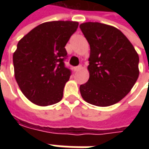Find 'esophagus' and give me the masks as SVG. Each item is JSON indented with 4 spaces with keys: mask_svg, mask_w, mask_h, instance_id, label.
<instances>
[{
    "mask_svg": "<svg viewBox=\"0 0 149 149\" xmlns=\"http://www.w3.org/2000/svg\"><path fill=\"white\" fill-rule=\"evenodd\" d=\"M81 68H82V66H81V65H79V66H77V67H75L74 70H75V71H79V70H81Z\"/></svg>",
    "mask_w": 149,
    "mask_h": 149,
    "instance_id": "obj_1",
    "label": "esophagus"
}]
</instances>
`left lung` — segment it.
<instances>
[{"mask_svg": "<svg viewBox=\"0 0 149 149\" xmlns=\"http://www.w3.org/2000/svg\"><path fill=\"white\" fill-rule=\"evenodd\" d=\"M90 45L89 79L80 86L81 97L96 106L107 107L122 100L139 77V56L118 29L98 22L80 25Z\"/></svg>", "mask_w": 149, "mask_h": 149, "instance_id": "1", "label": "left lung"}]
</instances>
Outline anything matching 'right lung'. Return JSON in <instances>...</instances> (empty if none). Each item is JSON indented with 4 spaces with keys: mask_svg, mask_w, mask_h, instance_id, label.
Returning a JSON list of instances; mask_svg holds the SVG:
<instances>
[{
    "mask_svg": "<svg viewBox=\"0 0 149 149\" xmlns=\"http://www.w3.org/2000/svg\"><path fill=\"white\" fill-rule=\"evenodd\" d=\"M78 22L56 21L39 24L19 40L13 61L19 88L39 106L58 103L71 70L66 68L65 45Z\"/></svg>",
    "mask_w": 149,
    "mask_h": 149,
    "instance_id": "1",
    "label": "right lung"
}]
</instances>
